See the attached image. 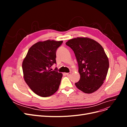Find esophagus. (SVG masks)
Listing matches in <instances>:
<instances>
[{"label":"esophagus","mask_w":127,"mask_h":127,"mask_svg":"<svg viewBox=\"0 0 127 127\" xmlns=\"http://www.w3.org/2000/svg\"><path fill=\"white\" fill-rule=\"evenodd\" d=\"M70 74H71V73H70V72L66 73V75L67 76H70Z\"/></svg>","instance_id":"34e87169"}]
</instances>
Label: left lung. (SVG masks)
Masks as SVG:
<instances>
[{"mask_svg": "<svg viewBox=\"0 0 127 127\" xmlns=\"http://www.w3.org/2000/svg\"><path fill=\"white\" fill-rule=\"evenodd\" d=\"M66 44L75 53L80 78L76 86L85 93L97 91L104 83L108 71L109 62L104 49L98 42L88 37H77Z\"/></svg>", "mask_w": 127, "mask_h": 127, "instance_id": "left-lung-1", "label": "left lung"}]
</instances>
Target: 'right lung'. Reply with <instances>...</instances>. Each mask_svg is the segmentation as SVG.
<instances>
[{
	"label": "right lung",
	"instance_id": "right-lung-1",
	"mask_svg": "<svg viewBox=\"0 0 127 127\" xmlns=\"http://www.w3.org/2000/svg\"><path fill=\"white\" fill-rule=\"evenodd\" d=\"M63 41L38 42L31 47L22 64L24 78L32 91L42 97H48L58 91L63 74L51 70L56 64V51Z\"/></svg>",
	"mask_w": 127,
	"mask_h": 127
}]
</instances>
